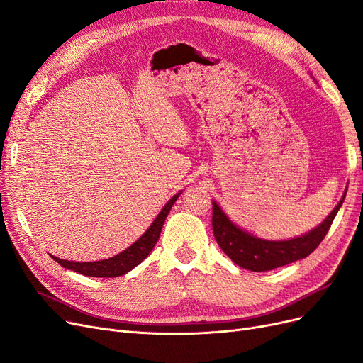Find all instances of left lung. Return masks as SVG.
<instances>
[{
  "instance_id": "obj_1",
  "label": "left lung",
  "mask_w": 363,
  "mask_h": 363,
  "mask_svg": "<svg viewBox=\"0 0 363 363\" xmlns=\"http://www.w3.org/2000/svg\"><path fill=\"white\" fill-rule=\"evenodd\" d=\"M345 200V194L340 199L339 204L333 208L324 223L313 228L304 236L289 239V240H263L256 236H251L247 232L238 228L225 213L213 201L212 211V227L218 245L225 255L232 259L236 265L245 269L262 272L288 265L295 260L304 259L321 244V240L327 235L333 219Z\"/></svg>"
}]
</instances>
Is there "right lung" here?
I'll use <instances>...</instances> for the list:
<instances>
[{
    "instance_id": "add662e5",
    "label": "right lung",
    "mask_w": 363,
    "mask_h": 363,
    "mask_svg": "<svg viewBox=\"0 0 363 363\" xmlns=\"http://www.w3.org/2000/svg\"><path fill=\"white\" fill-rule=\"evenodd\" d=\"M180 194L182 192H179L177 195H174L172 199L167 204H164V207L162 208L160 213L155 219V223L150 225L147 232L142 235L133 245L128 247L123 252H119V255H116L115 257L98 260V262H71V260L57 259L54 256H52V259L56 260L59 265H62L63 268H68L71 271L83 274V276H89V277H119V276H124L125 272H128V271L133 269L135 267H138L139 263L150 255L151 250L155 248V245L157 244V240H159L164 219H167L172 204L175 203V200L179 199Z\"/></svg>"
}]
</instances>
